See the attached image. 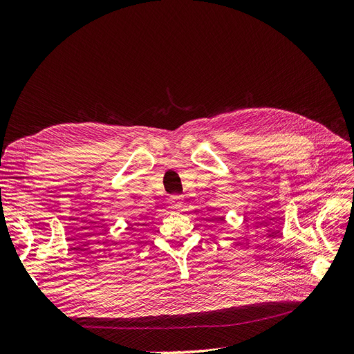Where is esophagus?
Instances as JSON below:
<instances>
[{"label":"esophagus","mask_w":354,"mask_h":354,"mask_svg":"<svg viewBox=\"0 0 354 354\" xmlns=\"http://www.w3.org/2000/svg\"><path fill=\"white\" fill-rule=\"evenodd\" d=\"M169 205L173 208H181V207H183V196H181V195H171L169 196Z\"/></svg>","instance_id":"obj_1"}]
</instances>
